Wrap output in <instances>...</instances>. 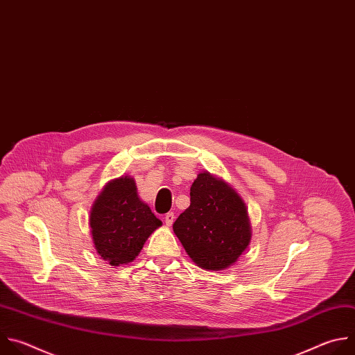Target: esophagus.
<instances>
[{"mask_svg": "<svg viewBox=\"0 0 355 355\" xmlns=\"http://www.w3.org/2000/svg\"><path fill=\"white\" fill-rule=\"evenodd\" d=\"M173 221H175V214H173V212H168V214L165 216V224L168 227H171L173 224Z\"/></svg>", "mask_w": 355, "mask_h": 355, "instance_id": "1", "label": "esophagus"}]
</instances>
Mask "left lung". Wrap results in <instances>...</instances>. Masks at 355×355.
<instances>
[{"label": "left lung", "instance_id": "obj_1", "mask_svg": "<svg viewBox=\"0 0 355 355\" xmlns=\"http://www.w3.org/2000/svg\"><path fill=\"white\" fill-rule=\"evenodd\" d=\"M173 232L201 268L221 271L238 261L252 239L246 204L224 179L204 171L190 187V207Z\"/></svg>", "mask_w": 355, "mask_h": 355}]
</instances>
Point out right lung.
<instances>
[{"label":"right lung","mask_w":355,"mask_h":355,"mask_svg":"<svg viewBox=\"0 0 355 355\" xmlns=\"http://www.w3.org/2000/svg\"><path fill=\"white\" fill-rule=\"evenodd\" d=\"M161 225L148 204L138 197L131 176L109 180L91 208L94 246L110 266L131 263Z\"/></svg>","instance_id":"right-lung-1"}]
</instances>
